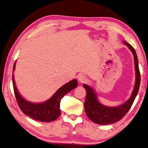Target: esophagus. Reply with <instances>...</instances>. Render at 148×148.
I'll return each mask as SVG.
<instances>
[{
    "instance_id": "esophagus-1",
    "label": "esophagus",
    "mask_w": 148,
    "mask_h": 148,
    "mask_svg": "<svg viewBox=\"0 0 148 148\" xmlns=\"http://www.w3.org/2000/svg\"><path fill=\"white\" fill-rule=\"evenodd\" d=\"M78 79L81 83H85L87 81V77L85 75L81 74L78 76Z\"/></svg>"
}]
</instances>
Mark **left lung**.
Returning <instances> with one entry per match:
<instances>
[{
	"label": "left lung",
	"mask_w": 148,
	"mask_h": 148,
	"mask_svg": "<svg viewBox=\"0 0 148 148\" xmlns=\"http://www.w3.org/2000/svg\"><path fill=\"white\" fill-rule=\"evenodd\" d=\"M123 42L132 52L135 60L136 82L131 98L120 106L113 107H107L103 106L98 101L97 96L90 86L86 84H83V85L87 92L84 103L86 114L90 120L98 124L108 125L120 120L130 109L138 92L140 83V73L138 68L137 56L135 49L130 44L126 41H123Z\"/></svg>",
	"instance_id": "8db88e82"
}]
</instances>
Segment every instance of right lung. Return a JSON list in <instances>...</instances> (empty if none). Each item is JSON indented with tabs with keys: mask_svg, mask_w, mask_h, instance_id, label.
<instances>
[{
	"mask_svg": "<svg viewBox=\"0 0 148 148\" xmlns=\"http://www.w3.org/2000/svg\"><path fill=\"white\" fill-rule=\"evenodd\" d=\"M15 62L13 65L14 71ZM12 82L14 94L18 106L21 111L28 116L42 122H50L54 121L61 114L60 101L66 94L77 86V81L74 79L66 83L56 91L52 98L41 103H33L24 99L18 93L15 86L14 76L12 74Z\"/></svg>",
	"mask_w": 148,
	"mask_h": 148,
	"instance_id": "obj_1",
	"label": "right lung"
}]
</instances>
